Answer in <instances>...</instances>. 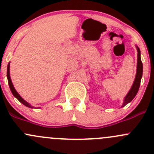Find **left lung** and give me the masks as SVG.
<instances>
[{"instance_id":"left-lung-1","label":"left lung","mask_w":154,"mask_h":154,"mask_svg":"<svg viewBox=\"0 0 154 154\" xmlns=\"http://www.w3.org/2000/svg\"><path fill=\"white\" fill-rule=\"evenodd\" d=\"M136 50H137V68H136V77H135V80L133 81V85H132L131 88H130V91L125 96V99H124L123 104L122 105L121 107H124L127 103L131 102L133 99L136 97V94H137L138 91L139 89V86H140L141 80L142 77V73H143V65H142V60H141V51L139 47L136 45Z\"/></svg>"}]
</instances>
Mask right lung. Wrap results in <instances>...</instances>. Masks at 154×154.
I'll return each instance as SVG.
<instances>
[{"label":"right lung","mask_w":154,"mask_h":154,"mask_svg":"<svg viewBox=\"0 0 154 154\" xmlns=\"http://www.w3.org/2000/svg\"><path fill=\"white\" fill-rule=\"evenodd\" d=\"M10 63H8V66H7V80H8V83H9V86H10V91L11 92H12V94H13V96L15 97H16L17 99H18V100H19L20 102H21L22 104H24V106L29 107V108H31V109H34L35 107H33L32 106V105L30 104V103H29L28 102L26 101L25 100H24V99L22 98V97H21V95H20L19 94H18V92H17V91L15 90V87H14L13 84H12V80H11V77H10ZM40 108V107H39Z\"/></svg>","instance_id":"add662e5"}]
</instances>
